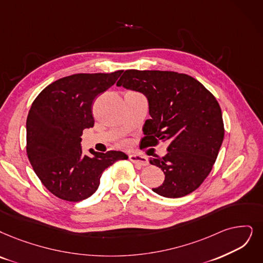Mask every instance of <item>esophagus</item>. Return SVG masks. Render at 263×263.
I'll return each mask as SVG.
<instances>
[{
  "label": "esophagus",
  "mask_w": 263,
  "mask_h": 263,
  "mask_svg": "<svg viewBox=\"0 0 263 263\" xmlns=\"http://www.w3.org/2000/svg\"><path fill=\"white\" fill-rule=\"evenodd\" d=\"M129 160L130 162H133L134 164H137L139 166H146L148 165V159L145 156L141 155V154H130L129 155Z\"/></svg>",
  "instance_id": "obj_1"
}]
</instances>
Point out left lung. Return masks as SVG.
<instances>
[{"label":"left lung","mask_w":263,"mask_h":263,"mask_svg":"<svg viewBox=\"0 0 263 263\" xmlns=\"http://www.w3.org/2000/svg\"><path fill=\"white\" fill-rule=\"evenodd\" d=\"M118 86L142 92L149 102L143 141H167L168 153L150 157L165 180L152 191L164 197L190 194L212 172L224 137L215 96L194 78L173 71L126 70Z\"/></svg>","instance_id":"obj_1"}]
</instances>
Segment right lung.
<instances>
[{"mask_svg": "<svg viewBox=\"0 0 263 263\" xmlns=\"http://www.w3.org/2000/svg\"><path fill=\"white\" fill-rule=\"evenodd\" d=\"M112 73H79L52 82L34 99L27 118V154L47 190L68 202H80L97 191L103 171L122 151L83 154L81 136L92 127V102L117 82Z\"/></svg>", "mask_w": 263, "mask_h": 263, "instance_id": "1", "label": "right lung"}]
</instances>
